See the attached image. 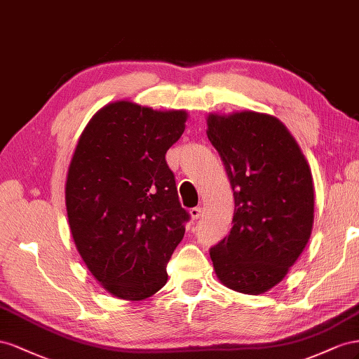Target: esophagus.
<instances>
[{
	"label": "esophagus",
	"instance_id": "esophagus-1",
	"mask_svg": "<svg viewBox=\"0 0 359 359\" xmlns=\"http://www.w3.org/2000/svg\"><path fill=\"white\" fill-rule=\"evenodd\" d=\"M189 215H191L192 219H198L203 215V209L201 208H192V209H189Z\"/></svg>",
	"mask_w": 359,
	"mask_h": 359
}]
</instances>
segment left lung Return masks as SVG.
Returning a JSON list of instances; mask_svg holds the SVG:
<instances>
[{"label":"left lung","mask_w":359,"mask_h":359,"mask_svg":"<svg viewBox=\"0 0 359 359\" xmlns=\"http://www.w3.org/2000/svg\"><path fill=\"white\" fill-rule=\"evenodd\" d=\"M208 137L234 191L233 227L210 259L234 292L262 294L280 284L310 241L314 185L309 162L281 120L257 111L210 112Z\"/></svg>","instance_id":"1"}]
</instances>
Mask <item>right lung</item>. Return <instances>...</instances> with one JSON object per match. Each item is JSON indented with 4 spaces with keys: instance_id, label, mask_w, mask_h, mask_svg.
Masks as SVG:
<instances>
[{
    "instance_id": "add662e5",
    "label": "right lung",
    "mask_w": 359,
    "mask_h": 359,
    "mask_svg": "<svg viewBox=\"0 0 359 359\" xmlns=\"http://www.w3.org/2000/svg\"><path fill=\"white\" fill-rule=\"evenodd\" d=\"M185 109L132 100L102 107L79 135L66 187L72 238L108 293L142 301L167 283V263L185 234L167 150L185 130Z\"/></svg>"
}]
</instances>
